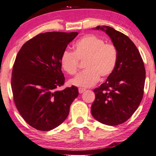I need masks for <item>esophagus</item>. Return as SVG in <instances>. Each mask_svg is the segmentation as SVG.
<instances>
[{
    "label": "esophagus",
    "instance_id": "obj_1",
    "mask_svg": "<svg viewBox=\"0 0 156 156\" xmlns=\"http://www.w3.org/2000/svg\"><path fill=\"white\" fill-rule=\"evenodd\" d=\"M78 90H79V92H80V94H82V93L84 92V91H85L86 90H85V89H84V88H81V87H80V88L78 89Z\"/></svg>",
    "mask_w": 156,
    "mask_h": 156
}]
</instances>
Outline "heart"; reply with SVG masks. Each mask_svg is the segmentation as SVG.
<instances>
[{"mask_svg":"<svg viewBox=\"0 0 156 156\" xmlns=\"http://www.w3.org/2000/svg\"><path fill=\"white\" fill-rule=\"evenodd\" d=\"M118 59V48L114 44L105 43L102 38L87 34L74 45V52L65 50L60 58L61 66L66 73L74 75L77 72L80 61H84L85 69L70 80V84L90 87L96 84L100 76L105 78L114 71Z\"/></svg>","mask_w":156,"mask_h":156,"instance_id":"obj_1","label":"heart"}]
</instances>
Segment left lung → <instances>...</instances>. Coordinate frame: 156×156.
I'll return each mask as SVG.
<instances>
[{"label":"left lung","instance_id":"1","mask_svg":"<svg viewBox=\"0 0 156 156\" xmlns=\"http://www.w3.org/2000/svg\"><path fill=\"white\" fill-rule=\"evenodd\" d=\"M105 31L118 51L114 71L106 82L94 90L91 112L102 124L118 125L127 121L140 105L144 93L145 69L135 44L124 34L110 26H97Z\"/></svg>","mask_w":156,"mask_h":156}]
</instances>
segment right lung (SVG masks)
Segmentation results:
<instances>
[{
	"label": "right lung",
	"mask_w": 156,
	"mask_h": 156,
	"mask_svg": "<svg viewBox=\"0 0 156 156\" xmlns=\"http://www.w3.org/2000/svg\"><path fill=\"white\" fill-rule=\"evenodd\" d=\"M77 32L39 34L22 46L13 66L11 89L21 117L36 130L48 131L62 124L77 98L75 86L64 85L60 58Z\"/></svg>",
	"instance_id": "add662e5"
}]
</instances>
